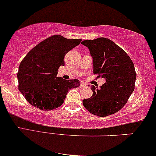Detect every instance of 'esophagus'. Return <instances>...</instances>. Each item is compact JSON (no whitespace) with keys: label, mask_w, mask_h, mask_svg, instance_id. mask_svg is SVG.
<instances>
[{"label":"esophagus","mask_w":156,"mask_h":156,"mask_svg":"<svg viewBox=\"0 0 156 156\" xmlns=\"http://www.w3.org/2000/svg\"><path fill=\"white\" fill-rule=\"evenodd\" d=\"M84 86H85V84H84V83L82 82L80 84V87H84Z\"/></svg>","instance_id":"1"}]
</instances>
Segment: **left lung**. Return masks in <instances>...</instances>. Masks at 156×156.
Listing matches in <instances>:
<instances>
[{
	"label": "left lung",
	"instance_id": "8db88e82",
	"mask_svg": "<svg viewBox=\"0 0 156 156\" xmlns=\"http://www.w3.org/2000/svg\"><path fill=\"white\" fill-rule=\"evenodd\" d=\"M82 44L89 48L93 58V73L106 80L100 88L92 86V96L83 100V105L92 114L100 117L118 112L135 89L136 72L132 60L108 38L84 40Z\"/></svg>",
	"mask_w": 156,
	"mask_h": 156
}]
</instances>
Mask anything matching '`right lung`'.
I'll list each match as a JSON object with an SVG mask.
<instances>
[{"instance_id":"add662e5","label":"right lung","mask_w":156,"mask_h":156,"mask_svg":"<svg viewBox=\"0 0 156 156\" xmlns=\"http://www.w3.org/2000/svg\"><path fill=\"white\" fill-rule=\"evenodd\" d=\"M81 39L54 35L40 42L21 61L17 74L19 90L30 104L49 111L63 104L68 91L79 87L78 80L58 77V69L64 65V56L79 45Z\"/></svg>"}]
</instances>
